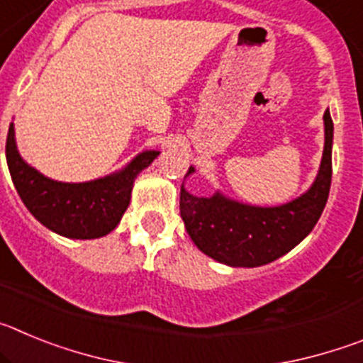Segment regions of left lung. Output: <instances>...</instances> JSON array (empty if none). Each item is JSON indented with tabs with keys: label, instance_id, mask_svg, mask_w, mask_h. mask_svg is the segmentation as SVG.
Masks as SVG:
<instances>
[{
	"label": "left lung",
	"instance_id": "1",
	"mask_svg": "<svg viewBox=\"0 0 363 363\" xmlns=\"http://www.w3.org/2000/svg\"><path fill=\"white\" fill-rule=\"evenodd\" d=\"M325 147L313 187L280 207H252L227 200L189 194L182 185L179 214L189 236L201 252L233 267H258L289 252L314 229L329 198L333 176V120L323 114ZM194 172L189 169L187 174Z\"/></svg>",
	"mask_w": 363,
	"mask_h": 363
}]
</instances>
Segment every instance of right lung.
<instances>
[{"instance_id": "obj_1", "label": "right lung", "mask_w": 363, "mask_h": 363, "mask_svg": "<svg viewBox=\"0 0 363 363\" xmlns=\"http://www.w3.org/2000/svg\"><path fill=\"white\" fill-rule=\"evenodd\" d=\"M6 165L19 198L47 229L76 240L105 236L120 223L130 203L134 178L152 163L158 150H145L123 171L86 184H62L21 160L14 142V125L6 134Z\"/></svg>"}]
</instances>
